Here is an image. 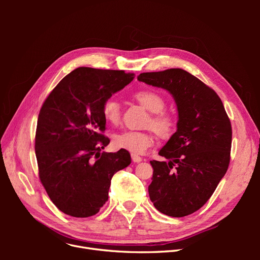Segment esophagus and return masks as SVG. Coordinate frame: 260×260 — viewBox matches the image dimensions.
Here are the masks:
<instances>
[{
    "instance_id": "1",
    "label": "esophagus",
    "mask_w": 260,
    "mask_h": 260,
    "mask_svg": "<svg viewBox=\"0 0 260 260\" xmlns=\"http://www.w3.org/2000/svg\"><path fill=\"white\" fill-rule=\"evenodd\" d=\"M131 158H132V160L135 161V162H141V161L143 160L142 157H140L139 155H135V154L131 155Z\"/></svg>"
}]
</instances>
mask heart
I'll return each instance as SVG.
<instances>
[{
	"mask_svg": "<svg viewBox=\"0 0 260 260\" xmlns=\"http://www.w3.org/2000/svg\"><path fill=\"white\" fill-rule=\"evenodd\" d=\"M135 99L152 116L146 124L151 127L157 136L169 138L175 131L176 119L171 114L162 112L166 106V101L158 92L153 90H140L135 93ZM102 113L105 120L111 124H118L120 121V104L115 99H108L104 102ZM153 136L149 132L143 131H122L114 137L113 144L118 149H124L132 154H143L153 144Z\"/></svg>",
	"mask_w": 260,
	"mask_h": 260,
	"instance_id": "obj_1",
	"label": "heart"
}]
</instances>
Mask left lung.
<instances>
[{
  "instance_id": "1",
  "label": "left lung",
  "mask_w": 260,
  "mask_h": 260,
  "mask_svg": "<svg viewBox=\"0 0 260 260\" xmlns=\"http://www.w3.org/2000/svg\"><path fill=\"white\" fill-rule=\"evenodd\" d=\"M138 80L168 91L178 111L177 131L158 152L167 161H151L149 199L164 215H191L210 199L229 167L230 119L217 93L183 69L143 73Z\"/></svg>"
}]
</instances>
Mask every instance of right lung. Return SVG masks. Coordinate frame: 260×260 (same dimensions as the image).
<instances>
[{"instance_id": "add662e5", "label": "right lung", "mask_w": 260, "mask_h": 260, "mask_svg": "<svg viewBox=\"0 0 260 260\" xmlns=\"http://www.w3.org/2000/svg\"><path fill=\"white\" fill-rule=\"evenodd\" d=\"M135 74L79 67L55 86L39 114L36 156L39 177L64 214L94 216L108 200L113 176L131 164L128 151L102 153L109 139L104 102L129 84Z\"/></svg>"}]
</instances>
